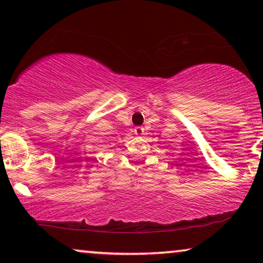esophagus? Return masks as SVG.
I'll return each instance as SVG.
<instances>
[{"label": "esophagus", "instance_id": "esophagus-1", "mask_svg": "<svg viewBox=\"0 0 263 263\" xmlns=\"http://www.w3.org/2000/svg\"><path fill=\"white\" fill-rule=\"evenodd\" d=\"M143 132L145 130H143L142 127H135V129H134V133L136 136H141L143 134Z\"/></svg>", "mask_w": 263, "mask_h": 263}]
</instances>
